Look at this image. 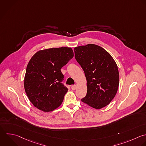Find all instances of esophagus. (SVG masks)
I'll return each mask as SVG.
<instances>
[{
	"label": "esophagus",
	"instance_id": "34e87169",
	"mask_svg": "<svg viewBox=\"0 0 146 146\" xmlns=\"http://www.w3.org/2000/svg\"><path fill=\"white\" fill-rule=\"evenodd\" d=\"M77 88V85H73L71 86V89L73 90H75Z\"/></svg>",
	"mask_w": 146,
	"mask_h": 146
}]
</instances>
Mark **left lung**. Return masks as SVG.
Segmentation results:
<instances>
[{"instance_id":"left-lung-1","label":"left lung","mask_w":146,"mask_h":146,"mask_svg":"<svg viewBox=\"0 0 146 146\" xmlns=\"http://www.w3.org/2000/svg\"><path fill=\"white\" fill-rule=\"evenodd\" d=\"M74 52L87 80V95L81 100L95 109L106 107L114 98L119 87L115 61L104 48L94 44L76 47Z\"/></svg>"}]
</instances>
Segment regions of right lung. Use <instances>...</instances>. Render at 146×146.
<instances>
[{
  "label": "right lung",
  "instance_id": "1",
  "mask_svg": "<svg viewBox=\"0 0 146 146\" xmlns=\"http://www.w3.org/2000/svg\"><path fill=\"white\" fill-rule=\"evenodd\" d=\"M74 56L71 48H51L35 53L27 66L26 93L33 104L44 112L54 111L63 102L68 88L62 83L61 68Z\"/></svg>",
  "mask_w": 146,
  "mask_h": 146
}]
</instances>
